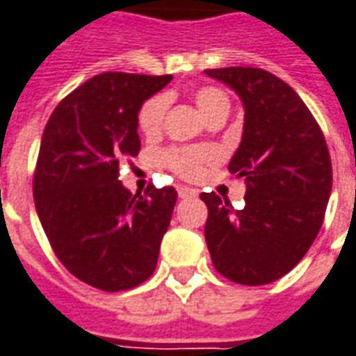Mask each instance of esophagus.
Masks as SVG:
<instances>
[{
    "mask_svg": "<svg viewBox=\"0 0 356 356\" xmlns=\"http://www.w3.org/2000/svg\"><path fill=\"white\" fill-rule=\"evenodd\" d=\"M179 198H194V196H198V191L196 188H191V186H179Z\"/></svg>",
    "mask_w": 356,
    "mask_h": 356,
    "instance_id": "obj_1",
    "label": "esophagus"
}]
</instances>
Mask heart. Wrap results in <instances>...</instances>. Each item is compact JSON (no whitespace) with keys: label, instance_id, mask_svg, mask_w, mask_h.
I'll return each mask as SVG.
<instances>
[{"label":"heart","instance_id":"obj_1","mask_svg":"<svg viewBox=\"0 0 356 356\" xmlns=\"http://www.w3.org/2000/svg\"><path fill=\"white\" fill-rule=\"evenodd\" d=\"M194 102L205 118L220 111L228 113V107H230L226 94L217 86H200L198 90L194 92ZM165 107H168L165 96H152L151 99L145 102L143 107L139 109L138 118L139 128L143 134L154 136L160 131L164 122ZM217 152L211 147H173L162 154V162L175 175L192 181V179L202 177L205 165L211 164Z\"/></svg>","mask_w":356,"mask_h":356}]
</instances>
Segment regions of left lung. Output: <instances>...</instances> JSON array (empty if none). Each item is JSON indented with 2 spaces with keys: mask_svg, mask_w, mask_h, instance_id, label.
<instances>
[{
  "mask_svg": "<svg viewBox=\"0 0 356 356\" xmlns=\"http://www.w3.org/2000/svg\"><path fill=\"white\" fill-rule=\"evenodd\" d=\"M245 105L241 145L228 164L245 177L243 209L215 192L205 241L213 266L234 283L268 285L291 272L317 238L332 191V162L321 126L291 86L260 67L205 70Z\"/></svg>",
  "mask_w": 356,
  "mask_h": 356,
  "instance_id": "obj_1",
  "label": "left lung"
}]
</instances>
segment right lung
<instances>
[{
    "mask_svg": "<svg viewBox=\"0 0 356 356\" xmlns=\"http://www.w3.org/2000/svg\"><path fill=\"white\" fill-rule=\"evenodd\" d=\"M171 75L105 71L56 105L33 171V200L65 270L105 292L151 277L177 202L173 186L131 194L120 162L138 156V113Z\"/></svg>",
    "mask_w": 356,
    "mask_h": 356,
    "instance_id": "1",
    "label": "right lung"
}]
</instances>
